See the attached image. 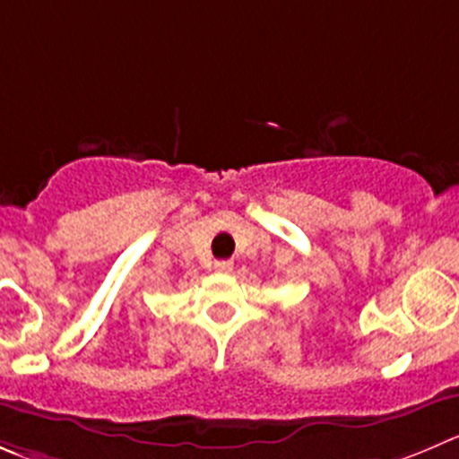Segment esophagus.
<instances>
[{
  "instance_id": "34e87169",
  "label": "esophagus",
  "mask_w": 459,
  "mask_h": 459,
  "mask_svg": "<svg viewBox=\"0 0 459 459\" xmlns=\"http://www.w3.org/2000/svg\"><path fill=\"white\" fill-rule=\"evenodd\" d=\"M213 268H216L218 273H232L234 264H232V261L222 259V261H216V264H213Z\"/></svg>"
}]
</instances>
